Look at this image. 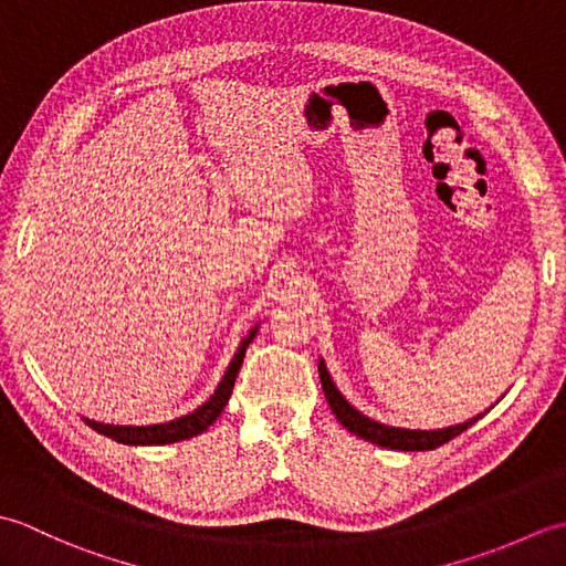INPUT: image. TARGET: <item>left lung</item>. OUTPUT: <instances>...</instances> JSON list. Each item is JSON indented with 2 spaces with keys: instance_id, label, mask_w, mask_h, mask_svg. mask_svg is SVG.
I'll return each instance as SVG.
<instances>
[{
  "instance_id": "1",
  "label": "left lung",
  "mask_w": 566,
  "mask_h": 566,
  "mask_svg": "<svg viewBox=\"0 0 566 566\" xmlns=\"http://www.w3.org/2000/svg\"><path fill=\"white\" fill-rule=\"evenodd\" d=\"M321 371V387L323 394H326L328 406L333 408L335 418L340 420V426L347 428L350 432H355L357 438L369 440L375 444H381V448H389V450H406V452H413V450H436L440 444L450 442L452 438L460 436L469 426H474L479 418L467 420V423L460 426H452V428H444V430H406V428H391V426H381L377 420H371L367 416H363L343 399V394L335 389V384L331 381V375L326 365H318Z\"/></svg>"
}]
</instances>
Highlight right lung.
<instances>
[{"label":"right lung","mask_w":566,"mask_h":566,"mask_svg":"<svg viewBox=\"0 0 566 566\" xmlns=\"http://www.w3.org/2000/svg\"><path fill=\"white\" fill-rule=\"evenodd\" d=\"M252 338H255V331H252L248 338L240 343L231 367L226 369V375L219 384V389H216L211 399L203 406H199L195 413L170 420V423H160V426H140V428H134V426H104V423H94V420H87V426L94 428L97 432H102V436L112 438L116 442H124V444H167V442H177V440H187V438L199 436V432L207 430L213 423V420L221 416L223 406L228 403V399H231L238 369H240V365H243V357H245V350H248V345L252 343Z\"/></svg>","instance_id":"add662e5"}]
</instances>
